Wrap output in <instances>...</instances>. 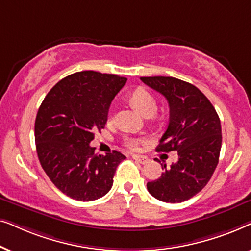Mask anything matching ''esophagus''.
Returning a JSON list of instances; mask_svg holds the SVG:
<instances>
[{"label": "esophagus", "mask_w": 251, "mask_h": 251, "mask_svg": "<svg viewBox=\"0 0 251 251\" xmlns=\"http://www.w3.org/2000/svg\"><path fill=\"white\" fill-rule=\"evenodd\" d=\"M132 159L136 160L137 162L140 164H145L149 162V159L146 156H142V155H132Z\"/></svg>", "instance_id": "obj_1"}]
</instances>
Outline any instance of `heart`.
Listing matches in <instances>:
<instances>
[{
    "label": "heart",
    "instance_id": "heart-1",
    "mask_svg": "<svg viewBox=\"0 0 251 251\" xmlns=\"http://www.w3.org/2000/svg\"><path fill=\"white\" fill-rule=\"evenodd\" d=\"M130 100H131L132 104L138 108V111L142 113L144 116H147V118L154 115L157 111L156 99L154 98V96L151 94V92L143 88L136 89V90L130 95ZM113 121H114V115L111 114L108 116V122ZM142 142V138H137V137L132 136H126L125 139H123L125 145L132 151L138 150Z\"/></svg>",
    "mask_w": 251,
    "mask_h": 251
}]
</instances>
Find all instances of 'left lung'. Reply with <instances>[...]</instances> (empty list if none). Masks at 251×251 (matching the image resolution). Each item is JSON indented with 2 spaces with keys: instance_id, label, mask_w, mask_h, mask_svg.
I'll use <instances>...</instances> for the list:
<instances>
[{
  "instance_id": "obj_1",
  "label": "left lung",
  "mask_w": 251,
  "mask_h": 251,
  "mask_svg": "<svg viewBox=\"0 0 251 251\" xmlns=\"http://www.w3.org/2000/svg\"><path fill=\"white\" fill-rule=\"evenodd\" d=\"M166 97L169 123L156 147L157 152L177 151L178 161L147 190L157 200L179 203L198 194L214 174L222 147L221 120L209 99L188 82L171 76L140 77Z\"/></svg>"
}]
</instances>
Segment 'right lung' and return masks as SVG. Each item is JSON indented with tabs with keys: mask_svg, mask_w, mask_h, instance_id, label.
I'll list each match as a JSON object with an SVG mask.
<instances>
[{
	"mask_svg": "<svg viewBox=\"0 0 251 251\" xmlns=\"http://www.w3.org/2000/svg\"><path fill=\"white\" fill-rule=\"evenodd\" d=\"M126 78L94 71L60 80L44 98L35 120L40 163L58 190L77 201H92L112 188L126 156L95 153L90 142L107 122L108 108Z\"/></svg>",
	"mask_w": 251,
	"mask_h": 251,
	"instance_id": "obj_1",
	"label": "right lung"
}]
</instances>
